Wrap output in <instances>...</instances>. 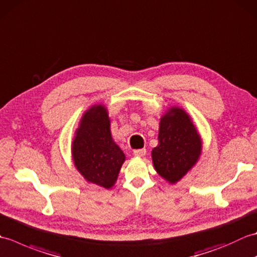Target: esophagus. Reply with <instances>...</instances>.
Here are the masks:
<instances>
[{
	"instance_id": "esophagus-1",
	"label": "esophagus",
	"mask_w": 257,
	"mask_h": 257,
	"mask_svg": "<svg viewBox=\"0 0 257 257\" xmlns=\"http://www.w3.org/2000/svg\"><path fill=\"white\" fill-rule=\"evenodd\" d=\"M146 154H147L146 149H137V150H135V151H134V156H136V157H139V158H141V157H145V156H146Z\"/></svg>"
}]
</instances>
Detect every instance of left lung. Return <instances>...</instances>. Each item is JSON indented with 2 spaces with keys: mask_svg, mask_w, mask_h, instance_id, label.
<instances>
[{
  "mask_svg": "<svg viewBox=\"0 0 257 257\" xmlns=\"http://www.w3.org/2000/svg\"><path fill=\"white\" fill-rule=\"evenodd\" d=\"M158 140L151 152L154 167L168 182L177 183L199 160L200 135L183 109L171 107L160 119Z\"/></svg>",
  "mask_w": 257,
  "mask_h": 257,
  "instance_id": "obj_1",
  "label": "left lung"
}]
</instances>
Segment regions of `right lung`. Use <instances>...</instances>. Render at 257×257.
Listing matches in <instances>:
<instances>
[{
    "mask_svg": "<svg viewBox=\"0 0 257 257\" xmlns=\"http://www.w3.org/2000/svg\"><path fill=\"white\" fill-rule=\"evenodd\" d=\"M74 165L87 182L110 189L116 183L125 156L114 143L110 119L103 105L85 111L72 144Z\"/></svg>",
    "mask_w": 257,
    "mask_h": 257,
    "instance_id": "right-lung-1",
    "label": "right lung"
}]
</instances>
